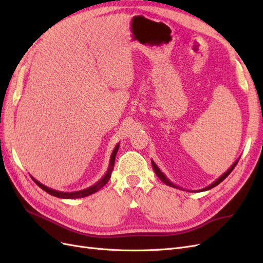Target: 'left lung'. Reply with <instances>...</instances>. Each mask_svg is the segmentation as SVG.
Instances as JSON below:
<instances>
[{
	"mask_svg": "<svg viewBox=\"0 0 263 263\" xmlns=\"http://www.w3.org/2000/svg\"><path fill=\"white\" fill-rule=\"evenodd\" d=\"M239 159L240 158H238L237 159V160L233 163V165L232 166H230V168L224 173V174H221V176L218 178V179H216V180H215L213 183H212V184H210L209 186H206V187H204V189H201V190H197V191H195V192H200V191H201V192H203V191H208V190H211V189H213L214 186H216V185H218L219 184V183L221 182V181H224L228 176H229V174H230V172H232L233 170H234V168H235V166H236V164L238 163V161H239ZM151 164H153V168H154V171L156 172V174H157V176H158V178L159 179H160L163 183H165V184L166 185H169V186H171V187H176V189H179V190H182V187H180V186H178V185H176V184H174V183H172L168 178H166L165 177V174L160 170V169H159L158 168V165L153 161V160H151ZM189 192H191V191H189ZM193 192H194V191H193Z\"/></svg>",
	"mask_w": 263,
	"mask_h": 263,
	"instance_id": "1",
	"label": "left lung"
}]
</instances>
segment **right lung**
<instances>
[{"label": "right lung", "mask_w": 263, "mask_h": 263, "mask_svg": "<svg viewBox=\"0 0 263 263\" xmlns=\"http://www.w3.org/2000/svg\"><path fill=\"white\" fill-rule=\"evenodd\" d=\"M118 148H119V144H117L113 150L112 155H110V159H109V164H108V168H107V171L106 173L103 176V178H101L100 181H98L95 184H93L92 186L87 187V189H84V190H81V191H76V192H60V191H55V190H52L48 186H46L44 184H42L41 182H38L35 178L31 177V179H33V181L36 183V184L43 189L44 191H46L47 193L52 195V196H55V197H59V198H66V200H72V198H81V197H85V196H89L95 192H98L99 190H101L103 186H104L106 183L108 182L109 178H110V174H112V171L114 169V163H115V157H116V154L118 151Z\"/></svg>", "instance_id": "add662e5"}]
</instances>
